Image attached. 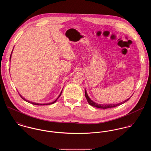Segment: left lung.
<instances>
[{
	"label": "left lung",
	"instance_id": "obj_1",
	"mask_svg": "<svg viewBox=\"0 0 151 151\" xmlns=\"http://www.w3.org/2000/svg\"><path fill=\"white\" fill-rule=\"evenodd\" d=\"M85 96L86 97V99H87V101L89 103V104L92 106H94L95 108H101V109H108V108H115L117 106H119L124 103H125L126 102L128 101L130 99V98H129V99H127V100L124 101V102H121V103H119V104H110V105H100V104H96L94 102H93L92 100H91V99L89 98V96H88V94L86 93V92H85Z\"/></svg>",
	"mask_w": 151,
	"mask_h": 151
}]
</instances>
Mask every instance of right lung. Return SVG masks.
Returning <instances> with one entry per match:
<instances>
[{
	"label": "right lung",
	"instance_id": "obj_1",
	"mask_svg": "<svg viewBox=\"0 0 151 151\" xmlns=\"http://www.w3.org/2000/svg\"><path fill=\"white\" fill-rule=\"evenodd\" d=\"M11 56H12V54H11V55H10V59H11ZM62 92H61V93H60V94L59 95V97L54 101V102H52V103H49V104H37V103H34V102H30V101H27V99H25V98H24L21 95H20V93H19V95H20V96H21V98H22V99H24L25 101H26V102H28V103H29V104H33V105H50V104H54V103H55L56 102V101H57V99L60 97V96L61 95V94H62Z\"/></svg>",
	"mask_w": 151,
	"mask_h": 151
}]
</instances>
